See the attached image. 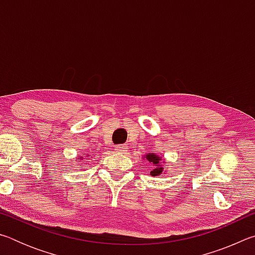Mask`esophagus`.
<instances>
[{
    "label": "esophagus",
    "instance_id": "34e87169",
    "mask_svg": "<svg viewBox=\"0 0 255 255\" xmlns=\"http://www.w3.org/2000/svg\"><path fill=\"white\" fill-rule=\"evenodd\" d=\"M127 150H128L127 145L122 144V145H117V146H116V152H118V153H120V154H126Z\"/></svg>",
    "mask_w": 255,
    "mask_h": 255
}]
</instances>
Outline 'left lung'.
I'll list each match as a JSON object with an SVG mask.
<instances>
[{
    "instance_id": "1",
    "label": "left lung",
    "mask_w": 255,
    "mask_h": 255,
    "mask_svg": "<svg viewBox=\"0 0 255 255\" xmlns=\"http://www.w3.org/2000/svg\"><path fill=\"white\" fill-rule=\"evenodd\" d=\"M146 159H148V162L154 164V166L156 167V169H154L152 172H150V174H152L153 176H156V175L161 174V172L163 171V167L158 166V164H159L158 162L161 161V157H158L154 154H147V155H146Z\"/></svg>"
}]
</instances>
